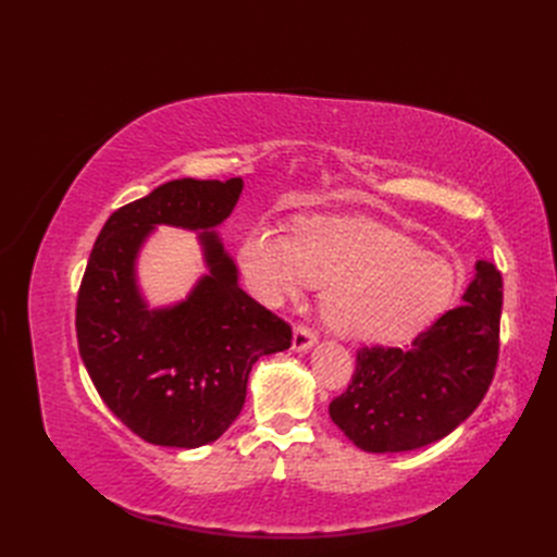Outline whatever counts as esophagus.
<instances>
[{
    "label": "esophagus",
    "mask_w": 557,
    "mask_h": 557,
    "mask_svg": "<svg viewBox=\"0 0 557 557\" xmlns=\"http://www.w3.org/2000/svg\"><path fill=\"white\" fill-rule=\"evenodd\" d=\"M318 342V334L305 325H297L293 332V350L295 352H309Z\"/></svg>",
    "instance_id": "34e87169"
}]
</instances>
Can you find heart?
I'll return each mask as SVG.
<instances>
[{
  "instance_id": "heart-1",
  "label": "heart",
  "mask_w": 557,
  "mask_h": 557,
  "mask_svg": "<svg viewBox=\"0 0 557 557\" xmlns=\"http://www.w3.org/2000/svg\"><path fill=\"white\" fill-rule=\"evenodd\" d=\"M239 262L267 305L325 288L330 330L358 342H404L423 332L455 295V269L416 239L369 218L311 215L293 234L252 225Z\"/></svg>"
}]
</instances>
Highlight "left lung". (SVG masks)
I'll return each instance as SVG.
<instances>
[{
  "label": "left lung",
  "mask_w": 557,
  "mask_h": 557,
  "mask_svg": "<svg viewBox=\"0 0 557 557\" xmlns=\"http://www.w3.org/2000/svg\"><path fill=\"white\" fill-rule=\"evenodd\" d=\"M462 295L407 348H360L348 391L330 418L367 453H399L444 440L481 404L499 352L502 274L487 260Z\"/></svg>",
  "instance_id": "left-lung-1"
}]
</instances>
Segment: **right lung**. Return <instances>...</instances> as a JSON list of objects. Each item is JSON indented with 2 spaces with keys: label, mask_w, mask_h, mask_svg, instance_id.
<instances>
[{
  "label": "right lung",
  "mask_w": 557,
  "mask_h": 557,
  "mask_svg": "<svg viewBox=\"0 0 557 557\" xmlns=\"http://www.w3.org/2000/svg\"><path fill=\"white\" fill-rule=\"evenodd\" d=\"M242 178H176L111 213L76 301L83 364L113 416L144 442L197 448L239 416L252 364L290 348L293 332L239 288V269L215 232ZM158 224L199 231L208 274L170 308L147 307L136 260Z\"/></svg>",
  "instance_id": "1"
}]
</instances>
